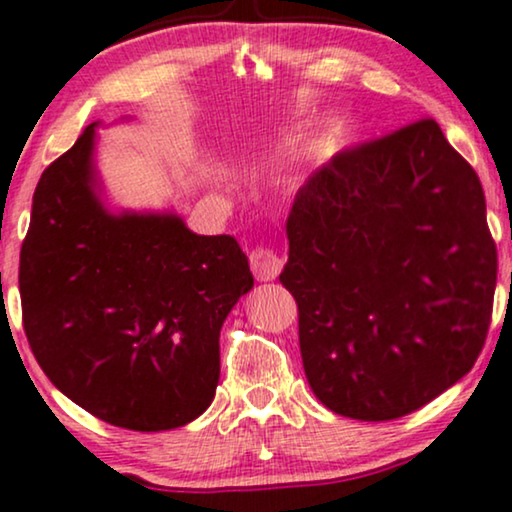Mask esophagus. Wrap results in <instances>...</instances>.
<instances>
[{"label":"esophagus","mask_w":512,"mask_h":512,"mask_svg":"<svg viewBox=\"0 0 512 512\" xmlns=\"http://www.w3.org/2000/svg\"><path fill=\"white\" fill-rule=\"evenodd\" d=\"M250 269L257 281H274V278L281 274L283 260L271 248L260 245V248L250 252Z\"/></svg>","instance_id":"obj_1"}]
</instances>
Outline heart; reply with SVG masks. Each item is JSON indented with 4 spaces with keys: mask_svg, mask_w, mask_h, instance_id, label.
I'll return each instance as SVG.
<instances>
[{
    "mask_svg": "<svg viewBox=\"0 0 512 512\" xmlns=\"http://www.w3.org/2000/svg\"><path fill=\"white\" fill-rule=\"evenodd\" d=\"M340 134H342V125L340 122H333V125L323 132V137L314 144V148H312L314 155H323V153L331 151V148L335 146V141L340 139Z\"/></svg>",
    "mask_w": 512,
    "mask_h": 512,
    "instance_id": "1",
    "label": "heart"
}]
</instances>
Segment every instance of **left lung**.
Listing matches in <instances>:
<instances>
[{"label": "left lung", "mask_w": 512, "mask_h": 512, "mask_svg": "<svg viewBox=\"0 0 512 512\" xmlns=\"http://www.w3.org/2000/svg\"><path fill=\"white\" fill-rule=\"evenodd\" d=\"M281 283L323 406L354 420L418 411L475 366L496 243L475 170L425 118L335 155L297 191Z\"/></svg>", "instance_id": "1"}]
</instances>
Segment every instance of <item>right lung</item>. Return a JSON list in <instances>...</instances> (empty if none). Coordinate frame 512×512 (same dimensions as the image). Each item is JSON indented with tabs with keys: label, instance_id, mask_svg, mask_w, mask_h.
<instances>
[{
	"label": "right lung",
	"instance_id": "obj_1",
	"mask_svg": "<svg viewBox=\"0 0 512 512\" xmlns=\"http://www.w3.org/2000/svg\"><path fill=\"white\" fill-rule=\"evenodd\" d=\"M94 139L96 122L32 196L18 269L25 335L51 383L92 416L181 428L215 399L219 331L252 288L248 257L172 212H108Z\"/></svg>",
	"mask_w": 512,
	"mask_h": 512
}]
</instances>
